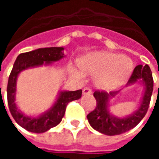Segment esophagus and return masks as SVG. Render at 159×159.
I'll list each match as a JSON object with an SVG mask.
<instances>
[{"label": "esophagus", "instance_id": "esophagus-1", "mask_svg": "<svg viewBox=\"0 0 159 159\" xmlns=\"http://www.w3.org/2000/svg\"><path fill=\"white\" fill-rule=\"evenodd\" d=\"M92 93V90L89 88H85V89H83V93L84 95H86V94H90V93Z\"/></svg>", "mask_w": 159, "mask_h": 159}]
</instances>
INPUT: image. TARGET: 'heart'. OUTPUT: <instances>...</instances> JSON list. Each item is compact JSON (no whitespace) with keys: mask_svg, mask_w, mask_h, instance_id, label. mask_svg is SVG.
<instances>
[{"mask_svg":"<svg viewBox=\"0 0 159 159\" xmlns=\"http://www.w3.org/2000/svg\"><path fill=\"white\" fill-rule=\"evenodd\" d=\"M83 71L96 75L97 87L104 90L115 89L129 79L133 71V62L119 53L97 51L90 52L79 61Z\"/></svg>","mask_w":159,"mask_h":159,"instance_id":"obj_1","label":"heart"}]
</instances>
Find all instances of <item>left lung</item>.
Wrapping results in <instances>:
<instances>
[{
    "instance_id": "obj_1",
    "label": "left lung",
    "mask_w": 159,
    "mask_h": 159,
    "mask_svg": "<svg viewBox=\"0 0 159 159\" xmlns=\"http://www.w3.org/2000/svg\"><path fill=\"white\" fill-rule=\"evenodd\" d=\"M139 83L144 87L143 94L136 110L124 117H117L110 111L111 100L121 92H100L95 91L93 96L96 100V107L88 116V121L93 129L107 135H117L125 133L136 126L142 120L149 107L153 90L152 74L149 66H137L130 76L127 86Z\"/></svg>"
}]
</instances>
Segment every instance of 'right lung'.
I'll return each mask as SVG.
<instances>
[{"instance_id": "obj_1", "label": "right lung", "mask_w": 159, "mask_h": 159, "mask_svg": "<svg viewBox=\"0 0 159 159\" xmlns=\"http://www.w3.org/2000/svg\"><path fill=\"white\" fill-rule=\"evenodd\" d=\"M63 47H51L20 53L16 59L7 83V102L10 112L16 123L32 133H44L57 126L62 120L66 106L69 102L82 97V89L76 91H59L54 103L48 110L38 116H28L20 111L16 100L17 79L25 70L42 66H50L52 62L59 61L66 55Z\"/></svg>"}]
</instances>
